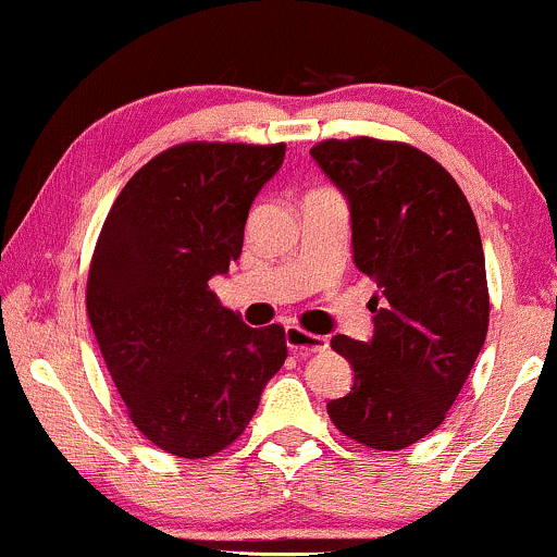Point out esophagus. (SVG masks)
<instances>
[{
    "instance_id": "esophagus-1",
    "label": "esophagus",
    "mask_w": 557,
    "mask_h": 557,
    "mask_svg": "<svg viewBox=\"0 0 557 557\" xmlns=\"http://www.w3.org/2000/svg\"><path fill=\"white\" fill-rule=\"evenodd\" d=\"M285 343L287 348L298 350V354L309 356V354H322V350H327L330 341L322 335H311V332L296 327V324H290V327H285Z\"/></svg>"
}]
</instances>
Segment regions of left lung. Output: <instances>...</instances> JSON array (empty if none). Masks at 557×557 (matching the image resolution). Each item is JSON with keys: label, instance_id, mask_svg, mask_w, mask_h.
I'll return each instance as SVG.
<instances>
[{"label": "left lung", "instance_id": "8db88e82", "mask_svg": "<svg viewBox=\"0 0 557 557\" xmlns=\"http://www.w3.org/2000/svg\"><path fill=\"white\" fill-rule=\"evenodd\" d=\"M348 196L354 261L374 280L372 343L332 337L354 387L332 424L372 450H403L445 421L490 324L479 227L443 164L403 140L330 138L311 149Z\"/></svg>", "mask_w": 557, "mask_h": 557}]
</instances>
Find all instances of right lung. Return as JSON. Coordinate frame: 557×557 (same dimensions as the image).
<instances>
[{
  "label": "right lung",
  "mask_w": 557,
  "mask_h": 557,
  "mask_svg": "<svg viewBox=\"0 0 557 557\" xmlns=\"http://www.w3.org/2000/svg\"><path fill=\"white\" fill-rule=\"evenodd\" d=\"M285 144L185 140L146 162L96 240L86 311L127 417L151 445L209 458L240 437L287 359L209 290L240 257L248 209Z\"/></svg>",
  "instance_id": "1"
}]
</instances>
